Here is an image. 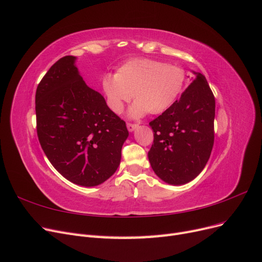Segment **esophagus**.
<instances>
[{
	"instance_id": "1",
	"label": "esophagus",
	"mask_w": 262,
	"mask_h": 262,
	"mask_svg": "<svg viewBox=\"0 0 262 262\" xmlns=\"http://www.w3.org/2000/svg\"><path fill=\"white\" fill-rule=\"evenodd\" d=\"M126 128H128V130L130 132H133L134 130H136L138 128V124H134V123H126Z\"/></svg>"
}]
</instances>
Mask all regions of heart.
I'll list each match as a JSON object with an SVG mask.
<instances>
[{
  "instance_id": "1",
  "label": "heart",
  "mask_w": 262,
  "mask_h": 262,
  "mask_svg": "<svg viewBox=\"0 0 262 262\" xmlns=\"http://www.w3.org/2000/svg\"><path fill=\"white\" fill-rule=\"evenodd\" d=\"M186 82L184 69L146 58L131 59L119 67L115 75L105 74L101 87L107 105L115 114H121L131 97L129 117L138 119L147 113L166 112L177 99Z\"/></svg>"
}]
</instances>
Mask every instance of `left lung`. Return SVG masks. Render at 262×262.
Masks as SVG:
<instances>
[{"label": "left lung", "instance_id": "1", "mask_svg": "<svg viewBox=\"0 0 262 262\" xmlns=\"http://www.w3.org/2000/svg\"><path fill=\"white\" fill-rule=\"evenodd\" d=\"M181 97L149 122L154 143L148 161L166 184L181 186L193 180L207 165L214 143L215 99L205 76L194 72Z\"/></svg>", "mask_w": 262, "mask_h": 262}]
</instances>
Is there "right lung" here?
Segmentation results:
<instances>
[{
    "label": "right lung",
    "instance_id": "1",
    "mask_svg": "<svg viewBox=\"0 0 262 262\" xmlns=\"http://www.w3.org/2000/svg\"><path fill=\"white\" fill-rule=\"evenodd\" d=\"M76 59L61 58L39 83L37 134L46 156L63 177L95 187L116 172L129 132L102 95L83 81Z\"/></svg>",
    "mask_w": 262,
    "mask_h": 262
}]
</instances>
